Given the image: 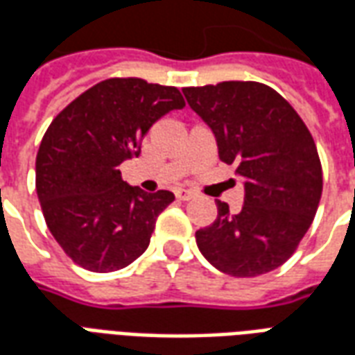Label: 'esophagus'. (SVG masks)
<instances>
[{"instance_id": "obj_1", "label": "esophagus", "mask_w": 355, "mask_h": 355, "mask_svg": "<svg viewBox=\"0 0 355 355\" xmlns=\"http://www.w3.org/2000/svg\"><path fill=\"white\" fill-rule=\"evenodd\" d=\"M196 198V193L192 192V190H184V188H180V190H177V200L180 201H190Z\"/></svg>"}]
</instances>
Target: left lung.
Listing matches in <instances>:
<instances>
[{
    "label": "left lung",
    "mask_w": 355,
    "mask_h": 355,
    "mask_svg": "<svg viewBox=\"0 0 355 355\" xmlns=\"http://www.w3.org/2000/svg\"><path fill=\"white\" fill-rule=\"evenodd\" d=\"M209 125L220 162L236 165L245 200L238 215L218 201V216L196 232L216 270L254 277L279 268L310 228L323 188L318 148L304 121L274 89L223 81L182 89Z\"/></svg>",
    "instance_id": "obj_1"
}]
</instances>
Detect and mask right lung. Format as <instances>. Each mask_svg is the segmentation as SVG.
Listing matches in <instances>:
<instances>
[{
  "label": "right lung",
  "mask_w": 355,
  "mask_h": 355,
  "mask_svg": "<svg viewBox=\"0 0 355 355\" xmlns=\"http://www.w3.org/2000/svg\"><path fill=\"white\" fill-rule=\"evenodd\" d=\"M184 108L177 87L112 78L72 101L51 121L35 157V190L47 228L76 264L116 272L150 245L169 190L148 193L121 178L148 129Z\"/></svg>",
  "instance_id": "obj_1"
}]
</instances>
